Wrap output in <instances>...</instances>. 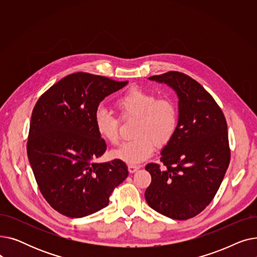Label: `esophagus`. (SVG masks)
Listing matches in <instances>:
<instances>
[{"instance_id":"34e87169","label":"esophagus","mask_w":257,"mask_h":257,"mask_svg":"<svg viewBox=\"0 0 257 257\" xmlns=\"http://www.w3.org/2000/svg\"><path fill=\"white\" fill-rule=\"evenodd\" d=\"M140 168H141V167H140V166H137V165H128V171H129L130 173L137 172Z\"/></svg>"}]
</instances>
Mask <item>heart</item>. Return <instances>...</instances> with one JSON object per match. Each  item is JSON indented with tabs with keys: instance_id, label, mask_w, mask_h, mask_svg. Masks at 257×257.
I'll return each instance as SVG.
<instances>
[{
	"instance_id": "heart-1",
	"label": "heart",
	"mask_w": 257,
	"mask_h": 257,
	"mask_svg": "<svg viewBox=\"0 0 257 257\" xmlns=\"http://www.w3.org/2000/svg\"><path fill=\"white\" fill-rule=\"evenodd\" d=\"M123 119L136 118L134 140L120 145L112 151V156L127 164H140L149 158L155 145L165 146L174 137L178 126V110L170 99H157L154 93L133 88L114 103ZM93 123L99 136L107 143L118 142V118L104 107L94 112Z\"/></svg>"
}]
</instances>
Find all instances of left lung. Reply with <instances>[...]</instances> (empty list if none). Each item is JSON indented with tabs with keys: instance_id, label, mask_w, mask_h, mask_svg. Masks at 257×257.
Listing matches in <instances>:
<instances>
[{
	"instance_id": "left-lung-1",
	"label": "left lung",
	"mask_w": 257,
	"mask_h": 257,
	"mask_svg": "<svg viewBox=\"0 0 257 257\" xmlns=\"http://www.w3.org/2000/svg\"><path fill=\"white\" fill-rule=\"evenodd\" d=\"M178 98V126L163 148L160 161L148 164L152 181L145 192L147 203L175 220L195 217L210 203L230 161L227 123L221 108L196 80L183 73L152 76Z\"/></svg>"
}]
</instances>
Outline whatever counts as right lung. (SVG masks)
Segmentation results:
<instances>
[{"mask_svg":"<svg viewBox=\"0 0 257 257\" xmlns=\"http://www.w3.org/2000/svg\"><path fill=\"white\" fill-rule=\"evenodd\" d=\"M127 83L74 73L51 86L34 107L27 153L44 198L66 217L83 218L106 207L128 176L124 161H94L106 144L93 123L100 102Z\"/></svg>","mask_w":257,"mask_h":257,"instance_id":"add662e5","label":"right lung"}]
</instances>
